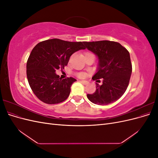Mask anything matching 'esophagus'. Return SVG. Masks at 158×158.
<instances>
[{
  "mask_svg": "<svg viewBox=\"0 0 158 158\" xmlns=\"http://www.w3.org/2000/svg\"><path fill=\"white\" fill-rule=\"evenodd\" d=\"M81 83L83 84L84 85H88V81H85V80H82V81H81Z\"/></svg>",
  "mask_w": 158,
  "mask_h": 158,
  "instance_id": "obj_1",
  "label": "esophagus"
}]
</instances>
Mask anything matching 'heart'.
<instances>
[{"mask_svg":"<svg viewBox=\"0 0 158 158\" xmlns=\"http://www.w3.org/2000/svg\"><path fill=\"white\" fill-rule=\"evenodd\" d=\"M86 54H92V53H90V52H86V53H85V55H86ZM78 76L80 78H82L85 76V74L83 73H80L78 74Z\"/></svg>","mask_w":158,"mask_h":158,"instance_id":"b5f03b06","label":"heart"}]
</instances>
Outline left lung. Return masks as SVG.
Here are the masks:
<instances>
[{"label":"left lung","instance_id":"1","mask_svg":"<svg viewBox=\"0 0 158 158\" xmlns=\"http://www.w3.org/2000/svg\"><path fill=\"white\" fill-rule=\"evenodd\" d=\"M86 48L98 56V66L92 79L102 84L87 97L91 102L104 106L116 102L125 92L132 73L129 52L119 43L111 41H84Z\"/></svg>","mask_w":158,"mask_h":158}]
</instances>
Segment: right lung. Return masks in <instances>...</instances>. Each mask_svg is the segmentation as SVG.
Wrapping results in <instances>:
<instances>
[{"label":"right lung","mask_w":158,"mask_h":158,"mask_svg":"<svg viewBox=\"0 0 158 158\" xmlns=\"http://www.w3.org/2000/svg\"><path fill=\"white\" fill-rule=\"evenodd\" d=\"M84 44L51 39L39 43L33 49L27 61V78L33 92L41 102L56 104L68 98L76 80L72 77L62 80L56 70L64 69L75 52L85 49Z\"/></svg>","instance_id":"add662e5"}]
</instances>
